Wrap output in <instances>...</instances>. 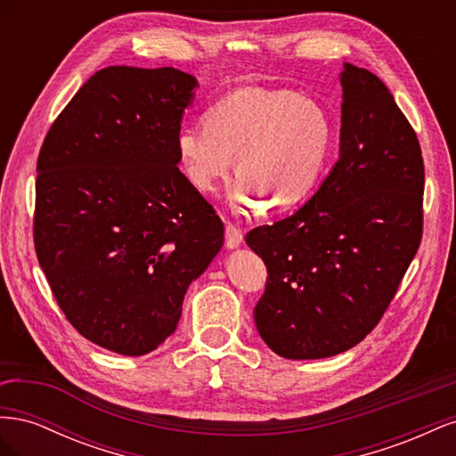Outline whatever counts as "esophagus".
<instances>
[{
	"mask_svg": "<svg viewBox=\"0 0 456 456\" xmlns=\"http://www.w3.org/2000/svg\"><path fill=\"white\" fill-rule=\"evenodd\" d=\"M243 241V232L232 223H226V247L228 249H233Z\"/></svg>",
	"mask_w": 456,
	"mask_h": 456,
	"instance_id": "esophagus-1",
	"label": "esophagus"
}]
</instances>
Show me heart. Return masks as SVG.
Returning a JSON list of instances; mask_svg holds the SVG:
<instances>
[{
  "mask_svg": "<svg viewBox=\"0 0 456 456\" xmlns=\"http://www.w3.org/2000/svg\"><path fill=\"white\" fill-rule=\"evenodd\" d=\"M330 146V123L320 102L295 91L245 87L207 110L203 123L178 129L175 150L188 183L218 191L233 165V198L245 209L268 201L289 209L315 186Z\"/></svg>",
  "mask_w": 456,
  "mask_h": 456,
  "instance_id": "obj_1",
  "label": "heart"
}]
</instances>
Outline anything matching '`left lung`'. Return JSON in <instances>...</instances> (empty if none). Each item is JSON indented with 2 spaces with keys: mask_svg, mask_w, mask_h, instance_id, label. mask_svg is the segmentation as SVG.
Returning <instances> with one entry per match:
<instances>
[{
  "mask_svg": "<svg viewBox=\"0 0 456 456\" xmlns=\"http://www.w3.org/2000/svg\"><path fill=\"white\" fill-rule=\"evenodd\" d=\"M340 158L297 213L253 228L265 260L255 323L287 360L346 352L379 325L424 226V161L415 129L365 68L344 64Z\"/></svg>",
  "mask_w": 456,
  "mask_h": 456,
  "instance_id": "8db88e82",
  "label": "left lung"
}]
</instances>
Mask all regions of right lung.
<instances>
[{
	"instance_id": "add662e5",
	"label": "right lung",
	"mask_w": 456,
	"mask_h": 456,
	"mask_svg": "<svg viewBox=\"0 0 456 456\" xmlns=\"http://www.w3.org/2000/svg\"><path fill=\"white\" fill-rule=\"evenodd\" d=\"M196 86L171 66L102 68L39 150V266L66 320L110 352L144 355L175 333L188 285L224 243L215 207L176 165Z\"/></svg>"
}]
</instances>
